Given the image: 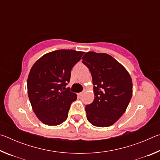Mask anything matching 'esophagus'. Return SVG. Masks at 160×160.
I'll return each instance as SVG.
<instances>
[{
	"mask_svg": "<svg viewBox=\"0 0 160 160\" xmlns=\"http://www.w3.org/2000/svg\"><path fill=\"white\" fill-rule=\"evenodd\" d=\"M82 95H83V92H82L78 93V96H79V97H82Z\"/></svg>",
	"mask_w": 160,
	"mask_h": 160,
	"instance_id": "34e87169",
	"label": "esophagus"
}]
</instances>
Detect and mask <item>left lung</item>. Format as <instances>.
Masks as SVG:
<instances>
[{"label": "left lung", "mask_w": 160, "mask_h": 160, "mask_svg": "<svg viewBox=\"0 0 160 160\" xmlns=\"http://www.w3.org/2000/svg\"><path fill=\"white\" fill-rule=\"evenodd\" d=\"M82 59L90 70L94 85V101L85 107L87 118L94 126H112L126 112L131 101V75L107 53L90 51Z\"/></svg>", "instance_id": "obj_1"}]
</instances>
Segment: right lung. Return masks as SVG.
I'll return each instance as SVG.
<instances>
[{"mask_svg": "<svg viewBox=\"0 0 160 160\" xmlns=\"http://www.w3.org/2000/svg\"><path fill=\"white\" fill-rule=\"evenodd\" d=\"M82 51L60 49L46 53L32 66L28 79V97L37 118L48 126L64 122L77 94L66 88L71 70Z\"/></svg>", "mask_w": 160, "mask_h": 160, "instance_id": "add662e5", "label": "right lung"}]
</instances>
